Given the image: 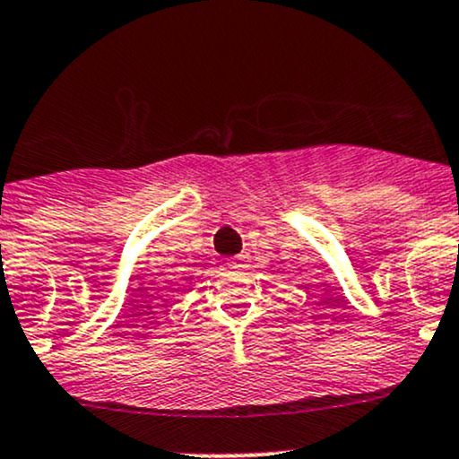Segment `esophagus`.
I'll use <instances>...</instances> for the list:
<instances>
[{
  "label": "esophagus",
  "mask_w": 459,
  "mask_h": 459,
  "mask_svg": "<svg viewBox=\"0 0 459 459\" xmlns=\"http://www.w3.org/2000/svg\"><path fill=\"white\" fill-rule=\"evenodd\" d=\"M230 270H246L248 268V255H238L229 261Z\"/></svg>",
  "instance_id": "1"
}]
</instances>
